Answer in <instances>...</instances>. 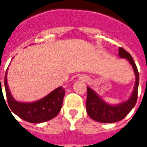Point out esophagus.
Masks as SVG:
<instances>
[{
  "mask_svg": "<svg viewBox=\"0 0 147 147\" xmlns=\"http://www.w3.org/2000/svg\"><path fill=\"white\" fill-rule=\"evenodd\" d=\"M85 79H86V78H83V80H85Z\"/></svg>",
  "mask_w": 147,
  "mask_h": 147,
  "instance_id": "34e87169",
  "label": "esophagus"
}]
</instances>
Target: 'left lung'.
I'll return each instance as SVG.
<instances>
[{
	"instance_id": "obj_1",
	"label": "left lung",
	"mask_w": 147,
	"mask_h": 147,
	"mask_svg": "<svg viewBox=\"0 0 147 147\" xmlns=\"http://www.w3.org/2000/svg\"><path fill=\"white\" fill-rule=\"evenodd\" d=\"M118 54L120 57L126 58L132 65L136 76V84L131 97L125 102L115 106L109 105L104 102V100H101L92 88L87 87V113L91 118L100 123H114L121 121L127 115L137 103L139 85V72L137 65L130 53L122 47H119Z\"/></svg>"
}]
</instances>
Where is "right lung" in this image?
<instances>
[{
  "instance_id": "right-lung-1",
  "label": "right lung",
  "mask_w": 147,
  "mask_h": 147,
  "mask_svg": "<svg viewBox=\"0 0 147 147\" xmlns=\"http://www.w3.org/2000/svg\"><path fill=\"white\" fill-rule=\"evenodd\" d=\"M7 70L6 71L5 76H4L6 96H7L8 106L16 115L20 117L24 121H28L30 123L46 122L54 118L55 116H57V114L61 111V107L62 106L63 98L65 95L64 88H62V86L57 88L47 96L36 102H18L17 100H15L13 98L12 95L10 94V90L7 85Z\"/></svg>"
}]
</instances>
